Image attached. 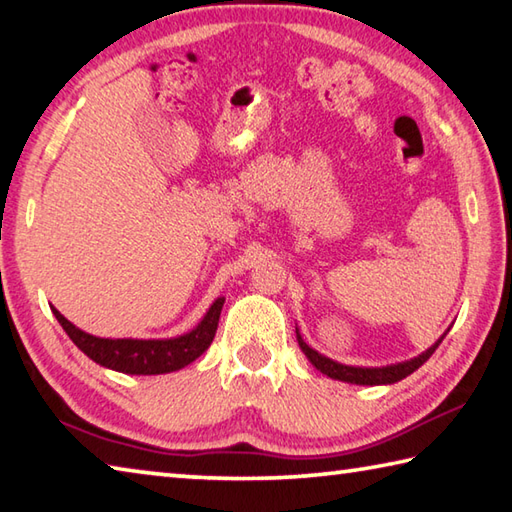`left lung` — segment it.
Masks as SVG:
<instances>
[{
  "label": "left lung",
  "mask_w": 512,
  "mask_h": 512,
  "mask_svg": "<svg viewBox=\"0 0 512 512\" xmlns=\"http://www.w3.org/2000/svg\"><path fill=\"white\" fill-rule=\"evenodd\" d=\"M296 339H298V345H301V350L305 352V356L310 359L314 368L330 376V379L345 381V383H356V385H388V383H397L401 379H406L408 374H412L414 370H419L421 365L430 359L432 352L437 350L439 343L443 341V336L435 345L428 347L426 352L414 356V359L403 361V363H394V365H385V368H354V365L336 363L332 359H327V356L318 354L316 350H312V347L303 341V336L298 334V330H296Z\"/></svg>",
  "instance_id": "1"
}]
</instances>
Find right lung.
I'll return each instance as SVG.
<instances>
[{
	"instance_id": "add662e5",
	"label": "right lung",
	"mask_w": 512,
	"mask_h": 512,
	"mask_svg": "<svg viewBox=\"0 0 512 512\" xmlns=\"http://www.w3.org/2000/svg\"><path fill=\"white\" fill-rule=\"evenodd\" d=\"M223 303L225 298H216L194 330L176 336V339H100V336L82 332L55 307L51 310L64 327V332L71 336V341L102 368L124 374H167L196 361L211 345L218 330Z\"/></svg>"
}]
</instances>
